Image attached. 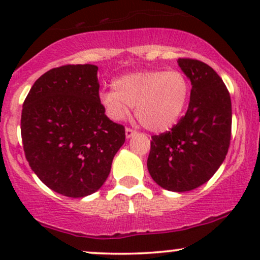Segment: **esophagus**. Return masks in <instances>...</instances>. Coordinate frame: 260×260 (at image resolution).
Listing matches in <instances>:
<instances>
[{
    "instance_id": "34e87169",
    "label": "esophagus",
    "mask_w": 260,
    "mask_h": 260,
    "mask_svg": "<svg viewBox=\"0 0 260 260\" xmlns=\"http://www.w3.org/2000/svg\"><path fill=\"white\" fill-rule=\"evenodd\" d=\"M134 134H136V131L132 129V128H129V127L126 128V137H127V138H131V137L134 136Z\"/></svg>"
}]
</instances>
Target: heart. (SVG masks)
<instances>
[{
	"label": "heart",
	"instance_id": "1",
	"mask_svg": "<svg viewBox=\"0 0 260 260\" xmlns=\"http://www.w3.org/2000/svg\"><path fill=\"white\" fill-rule=\"evenodd\" d=\"M115 90L103 91L100 104L115 121L123 120L128 106L143 127L154 132L169 129L186 109L189 82L180 71H147L124 74L112 83Z\"/></svg>",
	"mask_w": 260,
	"mask_h": 260
}]
</instances>
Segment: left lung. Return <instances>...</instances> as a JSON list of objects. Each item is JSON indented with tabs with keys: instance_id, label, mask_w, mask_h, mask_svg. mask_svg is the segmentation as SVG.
I'll return each instance as SVG.
<instances>
[{
	"instance_id": "1",
	"label": "left lung",
	"mask_w": 260,
	"mask_h": 260,
	"mask_svg": "<svg viewBox=\"0 0 260 260\" xmlns=\"http://www.w3.org/2000/svg\"><path fill=\"white\" fill-rule=\"evenodd\" d=\"M192 83L186 115L169 132L151 137L148 170L151 178L172 192H187L213 177L225 160L231 139L230 92L210 66L178 58Z\"/></svg>"
}]
</instances>
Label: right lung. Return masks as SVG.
<instances>
[{"label":"right lung","instance_id":"1","mask_svg":"<svg viewBox=\"0 0 260 260\" xmlns=\"http://www.w3.org/2000/svg\"><path fill=\"white\" fill-rule=\"evenodd\" d=\"M99 88L96 66L66 64L44 73L23 104L26 160L40 181L62 196L96 192L126 140L124 127L105 115Z\"/></svg>","mask_w":260,"mask_h":260}]
</instances>
